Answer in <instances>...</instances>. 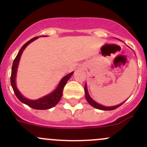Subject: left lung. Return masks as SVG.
Here are the masks:
<instances>
[{"label":"left lung","instance_id":"left-lung-1","mask_svg":"<svg viewBox=\"0 0 147 147\" xmlns=\"http://www.w3.org/2000/svg\"><path fill=\"white\" fill-rule=\"evenodd\" d=\"M84 92H85L86 100H87V102H89V104H90V105H92V107H94V108H97V109H102V110H113V109H117V108L121 106V105L124 103V102H122V103L120 104V105H117V106H114V107L102 106V105L97 103L96 102H94V100H93L90 97L88 92H87V85H86V84H85V86H84Z\"/></svg>","mask_w":147,"mask_h":147}]
</instances>
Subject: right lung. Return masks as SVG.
Masks as SVG:
<instances>
[{"label": "right lung", "mask_w": 147, "mask_h": 147, "mask_svg": "<svg viewBox=\"0 0 147 147\" xmlns=\"http://www.w3.org/2000/svg\"><path fill=\"white\" fill-rule=\"evenodd\" d=\"M38 38V37H35V38H33L32 39L28 41V42L21 47L20 51L18 53L17 56H16L14 61H13V66H12L11 76H10V84H11L12 87H13V91H14L15 94H16V97H18V99L20 102L28 105V106L30 107L31 108H33V109H48L55 106V105L58 103L59 101H60V99H61L62 97V95H63V92L65 85L66 84L68 80H69V78H70V77L72 76L73 72H71V73L68 74L67 75L64 77V78L62 79V80L60 81V83L59 84L57 89H56L53 93L48 94V95H46L45 97H42V98L40 99H38V100H30L26 99V97H23V96L20 94V92L18 91V88L16 87V72H17L18 65L20 56H21V54L22 53H23V50H24V49L27 47L28 44H30L31 42L37 39Z\"/></svg>", "instance_id": "obj_1"}]
</instances>
